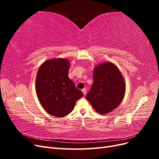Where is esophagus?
<instances>
[{"label": "esophagus", "instance_id": "1", "mask_svg": "<svg viewBox=\"0 0 159 159\" xmlns=\"http://www.w3.org/2000/svg\"><path fill=\"white\" fill-rule=\"evenodd\" d=\"M81 91H82L84 95H86V93H87V90H86L85 88H84L82 90H81Z\"/></svg>", "mask_w": 159, "mask_h": 159}]
</instances>
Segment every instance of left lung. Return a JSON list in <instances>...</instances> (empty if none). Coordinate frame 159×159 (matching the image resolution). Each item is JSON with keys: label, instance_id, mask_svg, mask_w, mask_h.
Returning <instances> with one entry per match:
<instances>
[{"label": "left lung", "instance_id": "obj_1", "mask_svg": "<svg viewBox=\"0 0 159 159\" xmlns=\"http://www.w3.org/2000/svg\"><path fill=\"white\" fill-rule=\"evenodd\" d=\"M93 78L86 99L99 114L110 113L124 98L126 87L123 76L116 65L107 61L95 67Z\"/></svg>", "mask_w": 159, "mask_h": 159}]
</instances>
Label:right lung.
I'll list each match as a JSON object with an SVG mask.
<instances>
[{"instance_id":"1","label":"right lung","mask_w":159,"mask_h":159,"mask_svg":"<svg viewBox=\"0 0 159 159\" xmlns=\"http://www.w3.org/2000/svg\"><path fill=\"white\" fill-rule=\"evenodd\" d=\"M70 62L65 58L45 61L37 72L36 92L46 111L57 117L70 113L84 96L68 77Z\"/></svg>"}]
</instances>
